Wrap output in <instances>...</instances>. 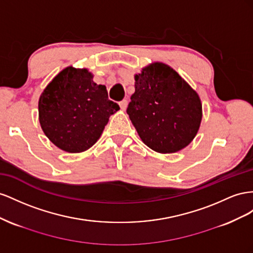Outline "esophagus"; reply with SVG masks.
Returning <instances> with one entry per match:
<instances>
[{
    "mask_svg": "<svg viewBox=\"0 0 253 253\" xmlns=\"http://www.w3.org/2000/svg\"><path fill=\"white\" fill-rule=\"evenodd\" d=\"M120 107H121V110H123V111H125L126 110V108H127V106H128V102H127V99H123L122 102H120Z\"/></svg>",
    "mask_w": 253,
    "mask_h": 253,
    "instance_id": "34e87169",
    "label": "esophagus"
}]
</instances>
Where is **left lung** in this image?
<instances>
[{
  "instance_id": "1",
  "label": "left lung",
  "mask_w": 253,
  "mask_h": 253,
  "mask_svg": "<svg viewBox=\"0 0 253 253\" xmlns=\"http://www.w3.org/2000/svg\"><path fill=\"white\" fill-rule=\"evenodd\" d=\"M134 81L127 113L143 143L160 154H174L189 145L203 120L198 93L160 61L144 67Z\"/></svg>"
}]
</instances>
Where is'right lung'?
<instances>
[{
    "mask_svg": "<svg viewBox=\"0 0 253 253\" xmlns=\"http://www.w3.org/2000/svg\"><path fill=\"white\" fill-rule=\"evenodd\" d=\"M119 110V105L108 98L106 85L93 82L88 69L72 66L52 79L38 103L43 132L55 146L71 154L94 145Z\"/></svg>",
    "mask_w": 253,
    "mask_h": 253,
    "instance_id": "right-lung-1",
    "label": "right lung"
}]
</instances>
